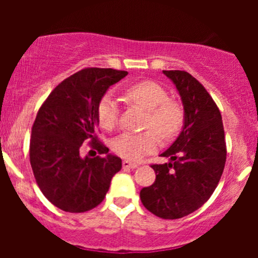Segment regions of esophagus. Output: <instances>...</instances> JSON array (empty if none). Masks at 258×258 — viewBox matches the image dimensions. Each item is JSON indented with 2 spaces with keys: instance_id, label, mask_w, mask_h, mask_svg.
<instances>
[{
  "instance_id": "1",
  "label": "esophagus",
  "mask_w": 258,
  "mask_h": 258,
  "mask_svg": "<svg viewBox=\"0 0 258 258\" xmlns=\"http://www.w3.org/2000/svg\"><path fill=\"white\" fill-rule=\"evenodd\" d=\"M122 166H123V168H131V170H134V168H136L139 165H137V163L131 162V161L124 160L123 162H122Z\"/></svg>"
}]
</instances>
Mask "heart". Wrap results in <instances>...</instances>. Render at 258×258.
Segmentation results:
<instances>
[{"mask_svg": "<svg viewBox=\"0 0 258 258\" xmlns=\"http://www.w3.org/2000/svg\"><path fill=\"white\" fill-rule=\"evenodd\" d=\"M126 97L148 111L145 128L153 129L162 140L172 139L182 127L183 108L177 101L170 98L167 91L157 82L141 81L134 83L126 90ZM118 112V105L110 93L102 96L98 101L97 118L103 128L112 130L116 126ZM153 132L150 130L142 134L124 132L113 140L111 148L119 157L137 161L157 147L158 139Z\"/></svg>", "mask_w": 258, "mask_h": 258, "instance_id": "b5f03b06", "label": "heart"}]
</instances>
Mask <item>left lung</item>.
I'll use <instances>...</instances> for the list:
<instances>
[{"label":"left lung","mask_w":258,"mask_h":258,"mask_svg":"<svg viewBox=\"0 0 258 258\" xmlns=\"http://www.w3.org/2000/svg\"><path fill=\"white\" fill-rule=\"evenodd\" d=\"M163 74L181 96L184 123L177 140L161 155L171 162L151 165L156 179L140 197L155 216L177 220L207 202L222 176L227 151L221 112L202 83L186 71Z\"/></svg>","instance_id":"1"}]
</instances>
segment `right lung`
Masks as SVG:
<instances>
[{"mask_svg":"<svg viewBox=\"0 0 258 258\" xmlns=\"http://www.w3.org/2000/svg\"><path fill=\"white\" fill-rule=\"evenodd\" d=\"M127 74L81 70L56 86L38 110L30 140L31 167L42 194L59 210L81 213L95 209L121 170V158H81L80 148L90 141L100 155L108 152L96 135L97 105L108 87Z\"/></svg>","mask_w":258,"mask_h":258,"instance_id":"1","label":"right lung"}]
</instances>
